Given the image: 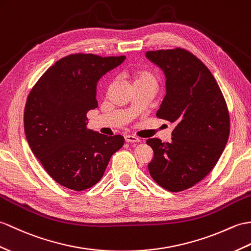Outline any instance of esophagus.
<instances>
[{
	"label": "esophagus",
	"instance_id": "34e87169",
	"mask_svg": "<svg viewBox=\"0 0 251 251\" xmlns=\"http://www.w3.org/2000/svg\"><path fill=\"white\" fill-rule=\"evenodd\" d=\"M125 141L126 142H140V139L136 136H131V135H126L125 137Z\"/></svg>",
	"mask_w": 251,
	"mask_h": 251
}]
</instances>
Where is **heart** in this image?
Instances as JSON below:
<instances>
[{"instance_id": "obj_1", "label": "heart", "mask_w": 251, "mask_h": 251, "mask_svg": "<svg viewBox=\"0 0 251 251\" xmlns=\"http://www.w3.org/2000/svg\"><path fill=\"white\" fill-rule=\"evenodd\" d=\"M132 82L133 85L139 84V83H149L155 85L156 84V79L153 74L147 71H136L132 74Z\"/></svg>"}]
</instances>
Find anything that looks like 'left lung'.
I'll return each instance as SVG.
<instances>
[{
  "instance_id": "1",
  "label": "left lung",
  "mask_w": 251,
  "mask_h": 251,
  "mask_svg": "<svg viewBox=\"0 0 251 251\" xmlns=\"http://www.w3.org/2000/svg\"><path fill=\"white\" fill-rule=\"evenodd\" d=\"M148 60L166 77V96L157 116L174 123L171 142L149 139L148 165L155 182L182 191L200 182L217 164L230 132L228 108L212 73L184 49L148 51Z\"/></svg>"
}]
</instances>
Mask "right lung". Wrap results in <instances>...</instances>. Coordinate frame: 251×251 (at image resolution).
<instances>
[{"instance_id": "1", "label": "right lung", "mask_w": 251, "mask_h": 251, "mask_svg": "<svg viewBox=\"0 0 251 251\" xmlns=\"http://www.w3.org/2000/svg\"><path fill=\"white\" fill-rule=\"evenodd\" d=\"M126 56L72 54L48 68L25 109L28 145L45 170L64 187L81 191L99 182L124 138L87 129L86 113L97 108L96 86Z\"/></svg>"}]
</instances>
